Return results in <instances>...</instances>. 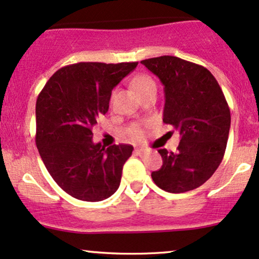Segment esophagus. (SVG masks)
<instances>
[{"label":"esophagus","mask_w":259,"mask_h":259,"mask_svg":"<svg viewBox=\"0 0 259 259\" xmlns=\"http://www.w3.org/2000/svg\"><path fill=\"white\" fill-rule=\"evenodd\" d=\"M145 152H146V150H145V148H136L135 150L136 154H144Z\"/></svg>","instance_id":"1"}]
</instances>
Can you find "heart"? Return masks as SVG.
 I'll list each match as a JSON object with an SVG mask.
<instances>
[{"instance_id": "obj_1", "label": "heart", "mask_w": 259, "mask_h": 259, "mask_svg": "<svg viewBox=\"0 0 259 259\" xmlns=\"http://www.w3.org/2000/svg\"><path fill=\"white\" fill-rule=\"evenodd\" d=\"M134 86H135L136 91L139 92L140 95L145 94V92L150 91V90H157V85L156 82H154V80L151 78V76L148 75H139L136 76L135 79H134L133 81ZM114 95V94H113ZM130 135H132V138L134 140H136V141H140V140L144 139V129H142L141 126H134L132 129V132H130Z\"/></svg>"}]
</instances>
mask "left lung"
Masks as SVG:
<instances>
[{
    "mask_svg": "<svg viewBox=\"0 0 259 259\" xmlns=\"http://www.w3.org/2000/svg\"><path fill=\"white\" fill-rule=\"evenodd\" d=\"M141 63L164 86L163 121L180 134L177 152L160 148L163 165L151 177L171 194L200 187L214 174L224 157L230 130V109L221 86L202 65L174 56Z\"/></svg>",
    "mask_w": 259,
    "mask_h": 259,
    "instance_id": "obj_1",
    "label": "left lung"
}]
</instances>
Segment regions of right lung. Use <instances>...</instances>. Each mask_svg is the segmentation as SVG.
Listing matches in <instances>:
<instances>
[{"label": "right lung", "mask_w": 259, "mask_h": 259, "mask_svg": "<svg viewBox=\"0 0 259 259\" xmlns=\"http://www.w3.org/2000/svg\"><path fill=\"white\" fill-rule=\"evenodd\" d=\"M138 62H80L61 68L36 100V146L45 167L63 191L81 201L111 197L120 185L132 145L105 148L92 127L106 114L112 90Z\"/></svg>", "instance_id": "obj_1"}]
</instances>
